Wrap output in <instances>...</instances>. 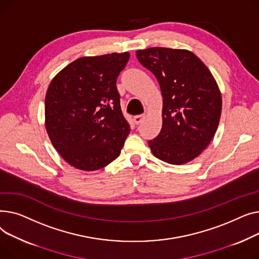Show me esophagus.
I'll use <instances>...</instances> for the list:
<instances>
[{"label": "esophagus", "mask_w": 259, "mask_h": 259, "mask_svg": "<svg viewBox=\"0 0 259 259\" xmlns=\"http://www.w3.org/2000/svg\"><path fill=\"white\" fill-rule=\"evenodd\" d=\"M144 118H145V115H137V116H135L134 117V122L138 125V124H140L142 121L144 120Z\"/></svg>", "instance_id": "34e87169"}]
</instances>
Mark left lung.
Wrapping results in <instances>:
<instances>
[{"mask_svg":"<svg viewBox=\"0 0 259 259\" xmlns=\"http://www.w3.org/2000/svg\"><path fill=\"white\" fill-rule=\"evenodd\" d=\"M136 54L156 76L163 96L162 128L148 145L158 159L185 164L202 153L218 130L222 113L218 83L188 50L154 47Z\"/></svg>","mask_w":259,"mask_h":259,"instance_id":"left-lung-1","label":"left lung"}]
</instances>
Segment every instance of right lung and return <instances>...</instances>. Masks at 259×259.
I'll list each match as a JSON object with an SVG mask.
<instances>
[{
  "mask_svg": "<svg viewBox=\"0 0 259 259\" xmlns=\"http://www.w3.org/2000/svg\"><path fill=\"white\" fill-rule=\"evenodd\" d=\"M130 53L80 57L51 81L45 99L46 130L70 165L102 168L120 155L131 132L116 87Z\"/></svg>",
  "mask_w": 259,
  "mask_h": 259,
  "instance_id": "right-lung-1",
  "label": "right lung"
}]
</instances>
